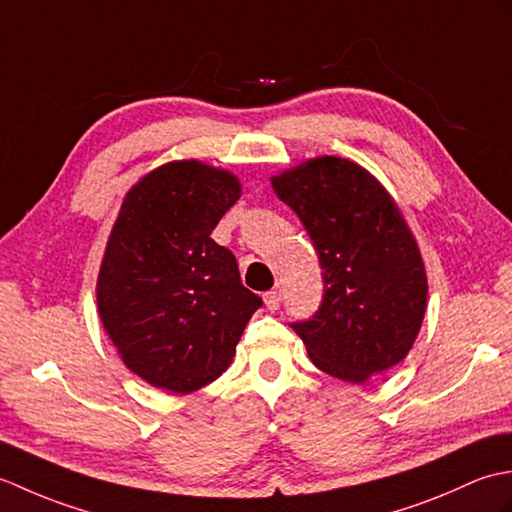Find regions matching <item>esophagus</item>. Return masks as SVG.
Listing matches in <instances>:
<instances>
[{
  "mask_svg": "<svg viewBox=\"0 0 512 512\" xmlns=\"http://www.w3.org/2000/svg\"><path fill=\"white\" fill-rule=\"evenodd\" d=\"M264 303H266V308L270 312L279 310V306H281V290H268L266 295H264Z\"/></svg>",
  "mask_w": 512,
  "mask_h": 512,
  "instance_id": "obj_1",
  "label": "esophagus"
}]
</instances>
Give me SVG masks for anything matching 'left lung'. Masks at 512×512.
<instances>
[{"label": "left lung", "mask_w": 512, "mask_h": 512, "mask_svg": "<svg viewBox=\"0 0 512 512\" xmlns=\"http://www.w3.org/2000/svg\"><path fill=\"white\" fill-rule=\"evenodd\" d=\"M323 268L319 310L292 321L321 372L365 383L400 363L427 308V275L407 222L372 173L345 158L308 160L273 178Z\"/></svg>", "instance_id": "1"}]
</instances>
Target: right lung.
Segmentation results:
<instances>
[{"label":"right lung","mask_w":512,"mask_h":512,"mask_svg":"<svg viewBox=\"0 0 512 512\" xmlns=\"http://www.w3.org/2000/svg\"><path fill=\"white\" fill-rule=\"evenodd\" d=\"M239 200L228 171L169 162L127 193L96 284L105 332L149 385L191 394L231 365L262 299L213 228Z\"/></svg>","instance_id":"add662e5"}]
</instances>
